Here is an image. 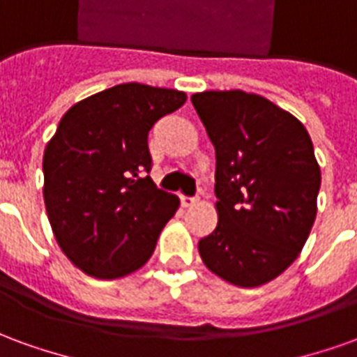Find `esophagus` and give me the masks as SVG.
Segmentation results:
<instances>
[{
	"mask_svg": "<svg viewBox=\"0 0 357 357\" xmlns=\"http://www.w3.org/2000/svg\"><path fill=\"white\" fill-rule=\"evenodd\" d=\"M179 201H181V206H193L195 202H197V199H195V197H187V195H181V197H179Z\"/></svg>",
	"mask_w": 357,
	"mask_h": 357,
	"instance_id": "34e87169",
	"label": "esophagus"
}]
</instances>
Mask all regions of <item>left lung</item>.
<instances>
[{
    "mask_svg": "<svg viewBox=\"0 0 357 357\" xmlns=\"http://www.w3.org/2000/svg\"><path fill=\"white\" fill-rule=\"evenodd\" d=\"M216 149L218 225L199 241L204 266L237 287L281 275L306 245L321 170L304 124L241 89L191 97Z\"/></svg>",
    "mask_w": 357,
    "mask_h": 357,
    "instance_id": "obj_1",
    "label": "left lung"
}]
</instances>
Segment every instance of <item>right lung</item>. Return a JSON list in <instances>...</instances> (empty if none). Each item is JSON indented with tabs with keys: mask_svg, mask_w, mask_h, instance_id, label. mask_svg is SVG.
<instances>
[{
	"mask_svg": "<svg viewBox=\"0 0 357 357\" xmlns=\"http://www.w3.org/2000/svg\"><path fill=\"white\" fill-rule=\"evenodd\" d=\"M187 95L137 82L82 99L43 151V201L59 247L88 275L118 279L145 266L179 206L147 176V135Z\"/></svg>",
	"mask_w": 357,
	"mask_h": 357,
	"instance_id": "add662e5",
	"label": "right lung"
}]
</instances>
